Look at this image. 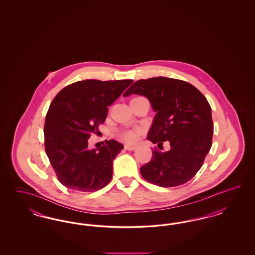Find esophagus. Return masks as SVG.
<instances>
[{
	"label": "esophagus",
	"instance_id": "obj_1",
	"mask_svg": "<svg viewBox=\"0 0 255 255\" xmlns=\"http://www.w3.org/2000/svg\"><path fill=\"white\" fill-rule=\"evenodd\" d=\"M124 148H125V150H128V151H133V150H135V149H136V146L130 145V144H125V145H124Z\"/></svg>",
	"mask_w": 255,
	"mask_h": 255
}]
</instances>
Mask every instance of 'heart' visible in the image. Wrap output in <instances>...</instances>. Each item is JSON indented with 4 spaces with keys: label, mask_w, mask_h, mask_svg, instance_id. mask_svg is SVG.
Returning <instances> with one entry per match:
<instances>
[{
    "label": "heart",
    "mask_w": 255,
    "mask_h": 255,
    "mask_svg": "<svg viewBox=\"0 0 255 255\" xmlns=\"http://www.w3.org/2000/svg\"><path fill=\"white\" fill-rule=\"evenodd\" d=\"M139 133H140L139 129L126 130L122 133V138L126 142H134L137 140Z\"/></svg>",
    "instance_id": "b5f03b06"
}]
</instances>
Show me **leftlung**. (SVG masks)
<instances>
[{"label": "left lung", "instance_id": "1", "mask_svg": "<svg viewBox=\"0 0 255 255\" xmlns=\"http://www.w3.org/2000/svg\"><path fill=\"white\" fill-rule=\"evenodd\" d=\"M132 94L147 97L157 112L147 139L158 148L170 143L166 152L152 149L151 160L140 167L141 176L161 187L190 181L212 145L213 122L206 97L190 83L167 77L137 80L123 97Z\"/></svg>", "mask_w": 255, "mask_h": 255}]
</instances>
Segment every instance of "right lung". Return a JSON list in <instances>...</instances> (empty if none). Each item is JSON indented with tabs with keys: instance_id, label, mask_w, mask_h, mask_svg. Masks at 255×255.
<instances>
[{
	"instance_id": "add662e5",
	"label": "right lung",
	"mask_w": 255,
	"mask_h": 255,
	"mask_svg": "<svg viewBox=\"0 0 255 255\" xmlns=\"http://www.w3.org/2000/svg\"><path fill=\"white\" fill-rule=\"evenodd\" d=\"M133 82L131 79L77 81L62 89L46 116L45 150L58 181L78 192H94L106 186L113 176V160L123 149L106 140L90 150L88 139L103 124L110 106Z\"/></svg>"
}]
</instances>
